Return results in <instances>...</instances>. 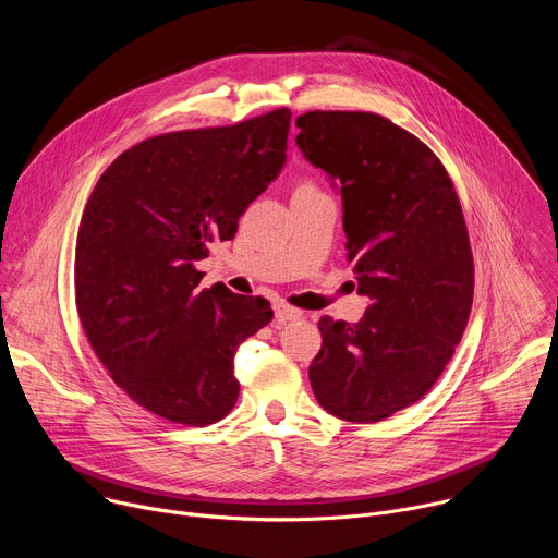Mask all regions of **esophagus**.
<instances>
[{"mask_svg": "<svg viewBox=\"0 0 558 558\" xmlns=\"http://www.w3.org/2000/svg\"><path fill=\"white\" fill-rule=\"evenodd\" d=\"M274 313H276V320H278L280 325H282V323L298 320V317L302 315V311H300V308H293V306H289V304H284V302L274 304Z\"/></svg>", "mask_w": 558, "mask_h": 558, "instance_id": "esophagus-1", "label": "esophagus"}]
</instances>
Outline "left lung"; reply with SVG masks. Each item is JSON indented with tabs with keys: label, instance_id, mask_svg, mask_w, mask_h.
Instances as JSON below:
<instances>
[{
	"label": "left lung",
	"instance_id": "8db88e82",
	"mask_svg": "<svg viewBox=\"0 0 558 558\" xmlns=\"http://www.w3.org/2000/svg\"><path fill=\"white\" fill-rule=\"evenodd\" d=\"M295 125L306 161L340 190L355 287L371 300L355 325L320 317L311 388L340 420L381 422L430 390L468 325L463 211L430 147L388 119L315 110Z\"/></svg>",
	"mask_w": 558,
	"mask_h": 558
}]
</instances>
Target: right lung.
Listing matches in <instances>:
<instances>
[{
	"label": "right lung",
	"instance_id": "1",
	"mask_svg": "<svg viewBox=\"0 0 558 558\" xmlns=\"http://www.w3.org/2000/svg\"><path fill=\"white\" fill-rule=\"evenodd\" d=\"M289 125L280 108L151 136L114 158L86 203L74 250L78 320L112 379L158 417L207 426L238 400L235 351L274 311L225 284L198 291L196 263L231 241L282 172Z\"/></svg>",
	"mask_w": 558,
	"mask_h": 558
}]
</instances>
